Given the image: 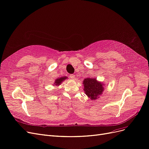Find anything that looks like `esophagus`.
I'll return each mask as SVG.
<instances>
[{"mask_svg":"<svg viewBox=\"0 0 149 149\" xmlns=\"http://www.w3.org/2000/svg\"><path fill=\"white\" fill-rule=\"evenodd\" d=\"M70 77L71 79L74 80L75 78V75H74V74H71V75H70Z\"/></svg>","mask_w":149,"mask_h":149,"instance_id":"esophagus-1","label":"esophagus"}]
</instances>
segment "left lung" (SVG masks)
Segmentation results:
<instances>
[{"instance_id": "obj_1", "label": "left lung", "mask_w": 149, "mask_h": 149, "mask_svg": "<svg viewBox=\"0 0 149 149\" xmlns=\"http://www.w3.org/2000/svg\"><path fill=\"white\" fill-rule=\"evenodd\" d=\"M85 93L92 100L100 98L104 90V84L94 77H87L82 81Z\"/></svg>"}]
</instances>
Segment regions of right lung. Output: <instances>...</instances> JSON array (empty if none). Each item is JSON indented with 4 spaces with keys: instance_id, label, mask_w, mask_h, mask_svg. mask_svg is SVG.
<instances>
[{
    "instance_id": "right-lung-1",
    "label": "right lung",
    "mask_w": 149,
    "mask_h": 149,
    "mask_svg": "<svg viewBox=\"0 0 149 149\" xmlns=\"http://www.w3.org/2000/svg\"><path fill=\"white\" fill-rule=\"evenodd\" d=\"M68 79V77H60V78H57L54 80V84H52V85H54V87L55 86L56 87H58V86H59L65 80Z\"/></svg>"
}]
</instances>
